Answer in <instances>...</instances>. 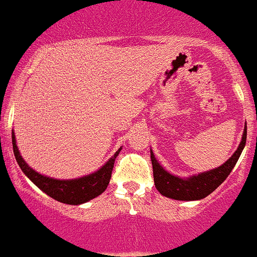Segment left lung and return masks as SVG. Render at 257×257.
<instances>
[{"instance_id": "obj_1", "label": "left lung", "mask_w": 257, "mask_h": 257, "mask_svg": "<svg viewBox=\"0 0 257 257\" xmlns=\"http://www.w3.org/2000/svg\"><path fill=\"white\" fill-rule=\"evenodd\" d=\"M247 138V125L244 124L243 134L238 149L234 154L228 159L224 164H221L218 168L207 170V172L198 173L195 175H189L186 178H180L178 175L169 173L168 170L160 165V163L156 160L154 152L151 150V161L152 169H154V180L155 187L161 195L168 198L178 201H196L202 200L206 196L218 188L226 177L230 174V172L234 168L235 163L241 156L242 151L246 145Z\"/></svg>"}]
</instances>
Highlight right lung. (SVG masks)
Listing matches in <instances>:
<instances>
[{
    "label": "right lung",
    "mask_w": 257,
    "mask_h": 257,
    "mask_svg": "<svg viewBox=\"0 0 257 257\" xmlns=\"http://www.w3.org/2000/svg\"><path fill=\"white\" fill-rule=\"evenodd\" d=\"M13 149L16 161L19 164L23 173L41 191L45 192L46 195L59 201V202L68 203V205H82V203L88 202V201L93 200L97 196H100L102 192H105V189L108 186V182L111 179V172L112 168H114L115 159L117 157L119 152L121 151V149L117 150L114 156L110 157L98 170H96L92 174L84 175V177L80 178H74V179H55V178L46 177V175L36 172L34 169H32L25 163V160L20 155L18 146H16V138L14 131Z\"/></svg>",
    "instance_id": "add662e5"
}]
</instances>
